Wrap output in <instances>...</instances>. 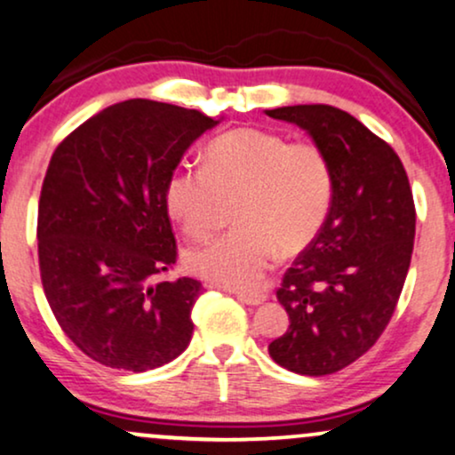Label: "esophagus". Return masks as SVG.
Returning a JSON list of instances; mask_svg holds the SVG:
<instances>
[{
	"label": "esophagus",
	"mask_w": 455,
	"mask_h": 455,
	"mask_svg": "<svg viewBox=\"0 0 455 455\" xmlns=\"http://www.w3.org/2000/svg\"><path fill=\"white\" fill-rule=\"evenodd\" d=\"M235 297H237V300H242V303H245V305H251V307L262 305L267 300V294H259V292H237Z\"/></svg>",
	"instance_id": "esophagus-1"
}]
</instances>
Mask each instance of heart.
<instances>
[{
  "label": "heart",
  "mask_w": 455,
  "mask_h": 455,
  "mask_svg": "<svg viewBox=\"0 0 455 455\" xmlns=\"http://www.w3.org/2000/svg\"><path fill=\"white\" fill-rule=\"evenodd\" d=\"M335 180L314 141H288L271 131L242 127L212 140L204 167L180 163L165 180L167 213L190 239L216 231L222 201L239 199L242 228L186 251L195 275L228 290H254L275 265L280 248L297 254L320 235Z\"/></svg>",
  "instance_id": "obj_1"
}]
</instances>
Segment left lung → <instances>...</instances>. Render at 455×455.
<instances>
[{"mask_svg": "<svg viewBox=\"0 0 455 455\" xmlns=\"http://www.w3.org/2000/svg\"><path fill=\"white\" fill-rule=\"evenodd\" d=\"M267 116L307 131L332 167L324 227L277 290L288 331L269 355L299 375H331L375 346L390 322L411 262L415 205L401 158L352 114L288 106Z\"/></svg>", "mask_w": 455, "mask_h": 455, "instance_id": "obj_1", "label": "left lung"}]
</instances>
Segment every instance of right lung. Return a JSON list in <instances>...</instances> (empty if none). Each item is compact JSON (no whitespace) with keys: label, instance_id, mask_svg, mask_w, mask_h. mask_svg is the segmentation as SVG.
<instances>
[{"label":"right lung","instance_id":"right-lung-1","mask_svg":"<svg viewBox=\"0 0 455 455\" xmlns=\"http://www.w3.org/2000/svg\"><path fill=\"white\" fill-rule=\"evenodd\" d=\"M218 123L129 100L54 150L37 207L42 286L59 326L95 363L144 373L188 347L201 282L158 280L178 256L163 190L190 144Z\"/></svg>","mask_w":455,"mask_h":455}]
</instances>
